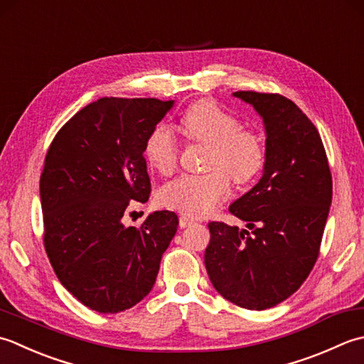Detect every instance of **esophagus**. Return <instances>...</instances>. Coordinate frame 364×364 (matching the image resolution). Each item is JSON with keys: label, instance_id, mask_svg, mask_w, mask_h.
<instances>
[{"label": "esophagus", "instance_id": "obj_1", "mask_svg": "<svg viewBox=\"0 0 364 364\" xmlns=\"http://www.w3.org/2000/svg\"><path fill=\"white\" fill-rule=\"evenodd\" d=\"M191 225H195V220L187 217V215H182V217L179 218V226L181 228H187V226H191Z\"/></svg>", "mask_w": 364, "mask_h": 364}]
</instances>
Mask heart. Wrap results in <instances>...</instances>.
<instances>
[{"mask_svg":"<svg viewBox=\"0 0 364 364\" xmlns=\"http://www.w3.org/2000/svg\"><path fill=\"white\" fill-rule=\"evenodd\" d=\"M181 127L193 143L209 146L204 174H187L169 182L160 193L165 207L188 217H204L225 201L237 185L255 179L265 165V144L256 132L243 129L237 116L213 100H199L185 111ZM181 147L166 127L155 129L144 144L151 168L161 176L174 173Z\"/></svg>","mask_w":364,"mask_h":364,"instance_id":"obj_1","label":"heart"}]
</instances>
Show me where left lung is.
I'll list each match as a JSON object with an SVG mask.
<instances>
[{"instance_id": "8db88e82", "label": "left lung", "mask_w": 364, "mask_h": 364, "mask_svg": "<svg viewBox=\"0 0 364 364\" xmlns=\"http://www.w3.org/2000/svg\"><path fill=\"white\" fill-rule=\"evenodd\" d=\"M265 125L264 174L229 205L247 229L209 223L204 262L213 287L247 309H267L299 291L318 257L333 182L314 124L279 94L237 91Z\"/></svg>"}]
</instances>
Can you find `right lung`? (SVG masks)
<instances>
[{"mask_svg":"<svg viewBox=\"0 0 364 364\" xmlns=\"http://www.w3.org/2000/svg\"><path fill=\"white\" fill-rule=\"evenodd\" d=\"M174 100L103 97L81 108L51 141L41 174L43 247L58 279L89 309L114 314L152 291L177 231L174 212L124 226L147 203L144 144Z\"/></svg>","mask_w":364,"mask_h":364,"instance_id":"right-lung-1","label":"right lung"}]
</instances>
